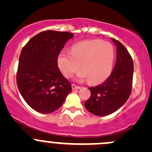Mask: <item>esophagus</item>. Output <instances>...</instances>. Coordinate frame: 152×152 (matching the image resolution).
Returning a JSON list of instances; mask_svg holds the SVG:
<instances>
[{"mask_svg": "<svg viewBox=\"0 0 152 152\" xmlns=\"http://www.w3.org/2000/svg\"><path fill=\"white\" fill-rule=\"evenodd\" d=\"M71 87H72V89H73V90H76V89H79V88H80V87H79V86H77V85H74V84H72Z\"/></svg>", "mask_w": 152, "mask_h": 152, "instance_id": "1", "label": "esophagus"}]
</instances>
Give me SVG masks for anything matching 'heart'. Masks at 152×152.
Returning <instances> with one entry per match:
<instances>
[{
	"label": "heart",
	"mask_w": 152,
	"mask_h": 152,
	"mask_svg": "<svg viewBox=\"0 0 152 152\" xmlns=\"http://www.w3.org/2000/svg\"><path fill=\"white\" fill-rule=\"evenodd\" d=\"M115 59L114 47L99 39L82 41L72 45L70 52L62 51L57 57L59 69L67 78L79 69L80 79L87 77L88 82L96 84L105 80L113 69Z\"/></svg>",
	"instance_id": "obj_1"
}]
</instances>
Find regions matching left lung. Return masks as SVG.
I'll return each instance as SVG.
<instances>
[{"instance_id":"obj_1","label":"left lung","mask_w":152,"mask_h":152,"mask_svg":"<svg viewBox=\"0 0 152 152\" xmlns=\"http://www.w3.org/2000/svg\"><path fill=\"white\" fill-rule=\"evenodd\" d=\"M116 45V63L110 76L101 85L89 87L91 96L85 103L92 114L106 116L117 111L126 102L132 89L134 65L131 55L119 41Z\"/></svg>"}]
</instances>
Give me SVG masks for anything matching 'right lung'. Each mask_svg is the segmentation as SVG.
<instances>
[{
  "label": "right lung",
  "mask_w": 152,
  "mask_h": 152,
  "mask_svg": "<svg viewBox=\"0 0 152 152\" xmlns=\"http://www.w3.org/2000/svg\"><path fill=\"white\" fill-rule=\"evenodd\" d=\"M73 34L48 30L29 39L19 58L17 85L33 110L50 113L59 109L72 91L71 83L58 67V55Z\"/></svg>",
  "instance_id": "add662e5"
}]
</instances>
